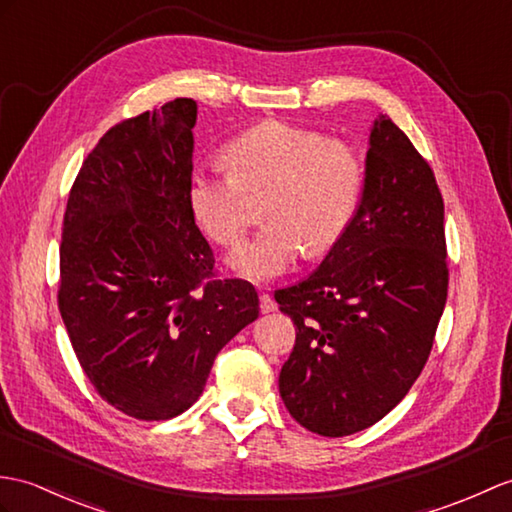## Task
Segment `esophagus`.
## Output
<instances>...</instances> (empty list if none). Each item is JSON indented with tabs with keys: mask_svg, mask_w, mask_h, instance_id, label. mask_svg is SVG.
Here are the masks:
<instances>
[{
	"mask_svg": "<svg viewBox=\"0 0 512 512\" xmlns=\"http://www.w3.org/2000/svg\"><path fill=\"white\" fill-rule=\"evenodd\" d=\"M259 310H261V314H270V312H275L277 310V303H275V299H272L270 294H261L259 296Z\"/></svg>",
	"mask_w": 512,
	"mask_h": 512,
	"instance_id": "1",
	"label": "esophagus"
}]
</instances>
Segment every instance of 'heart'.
I'll return each mask as SVG.
<instances>
[{
  "mask_svg": "<svg viewBox=\"0 0 512 512\" xmlns=\"http://www.w3.org/2000/svg\"><path fill=\"white\" fill-rule=\"evenodd\" d=\"M227 174L192 172L187 209L196 227L222 246L246 231L242 196L268 192L261 216L268 222L227 257L235 277L268 283L307 255L331 251L351 227L360 205L364 170L353 146L316 130L277 120L235 135L220 152Z\"/></svg>",
  "mask_w": 512,
  "mask_h": 512,
  "instance_id": "obj_1",
  "label": "heart"
}]
</instances>
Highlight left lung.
Masks as SVG:
<instances>
[{
    "mask_svg": "<svg viewBox=\"0 0 512 512\" xmlns=\"http://www.w3.org/2000/svg\"><path fill=\"white\" fill-rule=\"evenodd\" d=\"M445 257V205L434 172L379 113L351 227L310 277L275 292L296 325L279 375L296 421L320 436H349L408 395L445 310Z\"/></svg>",
    "mask_w": 512,
    "mask_h": 512,
    "instance_id": "left-lung-1",
    "label": "left lung"
}]
</instances>
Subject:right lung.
<instances>
[{
  "label": "right lung",
  "mask_w": 512,
  "mask_h": 512,
  "mask_svg": "<svg viewBox=\"0 0 512 512\" xmlns=\"http://www.w3.org/2000/svg\"><path fill=\"white\" fill-rule=\"evenodd\" d=\"M198 106L176 98L113 126L71 187L58 310L82 371L141 421L185 412L213 360L259 316L248 281L211 279L187 209Z\"/></svg>",
  "instance_id": "1"
}]
</instances>
